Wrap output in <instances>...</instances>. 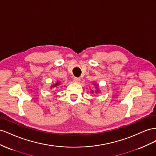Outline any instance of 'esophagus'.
<instances>
[{
    "label": "esophagus",
    "instance_id": "obj_1",
    "mask_svg": "<svg viewBox=\"0 0 156 156\" xmlns=\"http://www.w3.org/2000/svg\"><path fill=\"white\" fill-rule=\"evenodd\" d=\"M74 82H75V83H79L80 82V78H74Z\"/></svg>",
    "mask_w": 156,
    "mask_h": 156
}]
</instances>
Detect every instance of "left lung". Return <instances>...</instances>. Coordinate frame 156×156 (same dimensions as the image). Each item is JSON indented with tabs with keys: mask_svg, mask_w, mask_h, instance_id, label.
<instances>
[{
	"mask_svg": "<svg viewBox=\"0 0 156 156\" xmlns=\"http://www.w3.org/2000/svg\"><path fill=\"white\" fill-rule=\"evenodd\" d=\"M97 87V86H96V87ZM91 92H92V93H93V90H92V91H91ZM95 92H98V90H96V91H95Z\"/></svg>",
	"mask_w": 156,
	"mask_h": 156,
	"instance_id": "1",
	"label": "left lung"
}]
</instances>
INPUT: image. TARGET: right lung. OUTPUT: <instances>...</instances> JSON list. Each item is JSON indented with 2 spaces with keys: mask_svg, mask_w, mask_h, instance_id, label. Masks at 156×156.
<instances>
[{
  "mask_svg": "<svg viewBox=\"0 0 156 156\" xmlns=\"http://www.w3.org/2000/svg\"><path fill=\"white\" fill-rule=\"evenodd\" d=\"M59 83H60V82H59V81H57L55 84H54V85H53V86H52L51 87H57V86H58V85H59Z\"/></svg>",
  "mask_w": 156,
  "mask_h": 156,
  "instance_id": "add662e5",
  "label": "right lung"
}]
</instances>
